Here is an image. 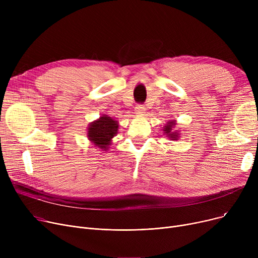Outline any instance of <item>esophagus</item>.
Listing matches in <instances>:
<instances>
[{
	"instance_id": "34e87169",
	"label": "esophagus",
	"mask_w": 258,
	"mask_h": 258,
	"mask_svg": "<svg viewBox=\"0 0 258 258\" xmlns=\"http://www.w3.org/2000/svg\"><path fill=\"white\" fill-rule=\"evenodd\" d=\"M135 110H136V114L138 115H144L145 113V106L143 104H138L135 107Z\"/></svg>"
}]
</instances>
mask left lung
Returning <instances> with one entry per match:
<instances>
[{"label": "left lung", "mask_w": 258, "mask_h": 258, "mask_svg": "<svg viewBox=\"0 0 258 258\" xmlns=\"http://www.w3.org/2000/svg\"><path fill=\"white\" fill-rule=\"evenodd\" d=\"M173 125H174V122L173 121L168 122V124L165 125L164 132L166 134H169V138H171V140H178V134L177 133H171V130H172Z\"/></svg>", "instance_id": "8db88e82"}]
</instances>
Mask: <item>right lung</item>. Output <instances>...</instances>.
I'll return each instance as SVG.
<instances>
[{
    "mask_svg": "<svg viewBox=\"0 0 258 258\" xmlns=\"http://www.w3.org/2000/svg\"><path fill=\"white\" fill-rule=\"evenodd\" d=\"M117 121L105 115L92 122L89 126L88 137L95 145L104 148L105 151L108 148L107 146L111 144V139L117 134Z\"/></svg>",
    "mask_w": 258,
    "mask_h": 258,
    "instance_id": "1",
    "label": "right lung"
}]
</instances>
